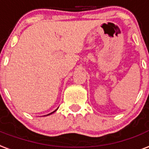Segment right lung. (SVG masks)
I'll return each instance as SVG.
<instances>
[{"instance_id":"obj_1","label":"right lung","mask_w":149,"mask_h":149,"mask_svg":"<svg viewBox=\"0 0 149 149\" xmlns=\"http://www.w3.org/2000/svg\"><path fill=\"white\" fill-rule=\"evenodd\" d=\"M56 110H54V112H52L51 113H49V114H48V115H50V114H52V113H54V112H55V111H56ZM48 115H47V116H48Z\"/></svg>"}]
</instances>
